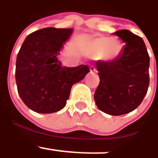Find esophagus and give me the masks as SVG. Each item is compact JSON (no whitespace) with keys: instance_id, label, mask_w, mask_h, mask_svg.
Returning <instances> with one entry per match:
<instances>
[{"instance_id":"obj_1","label":"esophagus","mask_w":158,"mask_h":158,"mask_svg":"<svg viewBox=\"0 0 158 158\" xmlns=\"http://www.w3.org/2000/svg\"><path fill=\"white\" fill-rule=\"evenodd\" d=\"M89 71H90V72H97V69L94 65H91V66L89 67Z\"/></svg>"}]
</instances>
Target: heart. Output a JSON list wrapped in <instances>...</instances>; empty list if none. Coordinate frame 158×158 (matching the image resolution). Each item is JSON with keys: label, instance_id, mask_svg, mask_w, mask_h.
Here are the masks:
<instances>
[{"label": "heart", "instance_id": "obj_1", "mask_svg": "<svg viewBox=\"0 0 158 158\" xmlns=\"http://www.w3.org/2000/svg\"><path fill=\"white\" fill-rule=\"evenodd\" d=\"M85 52L90 57L98 58L103 56L109 60H115L121 54L122 46L116 38L101 37L92 41Z\"/></svg>", "mask_w": 158, "mask_h": 158}]
</instances>
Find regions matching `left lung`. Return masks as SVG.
I'll use <instances>...</instances> for the list:
<instances>
[{"instance_id":"1","label":"left lung","mask_w":158,"mask_h":158,"mask_svg":"<svg viewBox=\"0 0 158 158\" xmlns=\"http://www.w3.org/2000/svg\"><path fill=\"white\" fill-rule=\"evenodd\" d=\"M122 43L121 54L113 61H97L100 83L94 94L103 113L120 116L132 112L147 93L150 56L141 38L127 30L113 33Z\"/></svg>"}]
</instances>
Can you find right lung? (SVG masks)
<instances>
[{"mask_svg": "<svg viewBox=\"0 0 158 158\" xmlns=\"http://www.w3.org/2000/svg\"><path fill=\"white\" fill-rule=\"evenodd\" d=\"M72 33V28L38 30L25 38L19 49L15 64L17 89L24 104L34 112L61 110L72 86L89 72L86 65L63 67L58 60Z\"/></svg>", "mask_w": 158, "mask_h": 158, "instance_id": "right-lung-1", "label": "right lung"}]
</instances>
